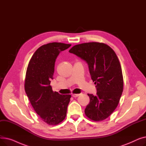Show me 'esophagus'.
<instances>
[{
  "label": "esophagus",
  "mask_w": 146,
  "mask_h": 146,
  "mask_svg": "<svg viewBox=\"0 0 146 146\" xmlns=\"http://www.w3.org/2000/svg\"><path fill=\"white\" fill-rule=\"evenodd\" d=\"M79 95H80V94H72V96H73V98H76V97L79 96Z\"/></svg>",
  "instance_id": "obj_1"
}]
</instances>
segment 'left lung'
Instances as JSON below:
<instances>
[{"label":"left lung","mask_w":146,"mask_h":146,"mask_svg":"<svg viewBox=\"0 0 146 146\" xmlns=\"http://www.w3.org/2000/svg\"><path fill=\"white\" fill-rule=\"evenodd\" d=\"M68 51L86 61L96 85V95L88 94L90 102L85 115L95 121L105 119L116 109L123 91V76L117 54L108 45L97 42L76 45Z\"/></svg>","instance_id":"8db88e82"}]
</instances>
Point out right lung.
<instances>
[{
	"label": "right lung",
	"instance_id": "add662e5",
	"mask_svg": "<svg viewBox=\"0 0 146 146\" xmlns=\"http://www.w3.org/2000/svg\"><path fill=\"white\" fill-rule=\"evenodd\" d=\"M71 46L61 42L43 45L34 52L27 69L25 90L34 111L42 121L56 125L66 118L70 95H60L50 86L56 59L59 53Z\"/></svg>",
	"mask_w": 146,
	"mask_h": 146
}]
</instances>
